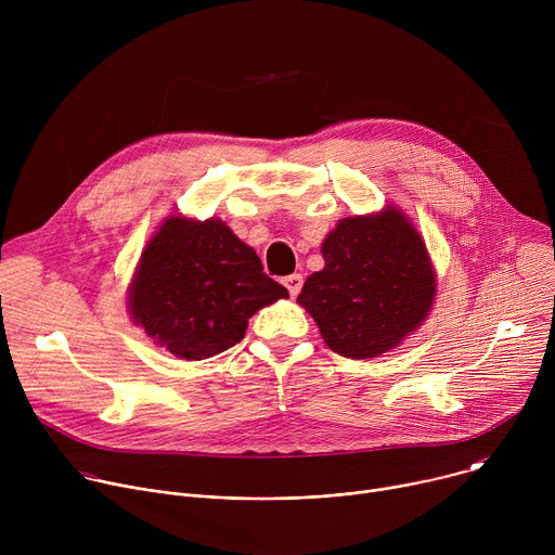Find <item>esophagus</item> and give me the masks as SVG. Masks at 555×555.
Segmentation results:
<instances>
[{
  "label": "esophagus",
  "instance_id": "34e87169",
  "mask_svg": "<svg viewBox=\"0 0 555 555\" xmlns=\"http://www.w3.org/2000/svg\"><path fill=\"white\" fill-rule=\"evenodd\" d=\"M283 285L287 287L289 296L294 298V296L300 292V287H302V276H300V274H289V276L283 279Z\"/></svg>",
  "mask_w": 555,
  "mask_h": 555
}]
</instances>
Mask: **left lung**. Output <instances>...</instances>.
Segmentation results:
<instances>
[{"label": "left lung", "mask_w": 555, "mask_h": 555, "mask_svg": "<svg viewBox=\"0 0 555 555\" xmlns=\"http://www.w3.org/2000/svg\"><path fill=\"white\" fill-rule=\"evenodd\" d=\"M325 268L298 294L327 347L375 358L398 347L428 315L435 274L422 236L395 208L343 219L323 242Z\"/></svg>", "instance_id": "8db88e82"}]
</instances>
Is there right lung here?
I'll return each instance as SVG.
<instances>
[{"mask_svg":"<svg viewBox=\"0 0 555 555\" xmlns=\"http://www.w3.org/2000/svg\"><path fill=\"white\" fill-rule=\"evenodd\" d=\"M276 298L287 289L223 221L171 217L142 253L129 309L157 345L204 360L240 343L250 315Z\"/></svg>","mask_w":555,"mask_h":555,"instance_id":"obj_1","label":"right lung"}]
</instances>
